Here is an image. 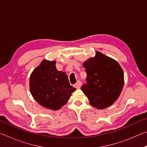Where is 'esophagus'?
I'll list each match as a JSON object with an SVG mask.
<instances>
[{
	"instance_id": "esophagus-1",
	"label": "esophagus",
	"mask_w": 147,
	"mask_h": 147,
	"mask_svg": "<svg viewBox=\"0 0 147 147\" xmlns=\"http://www.w3.org/2000/svg\"><path fill=\"white\" fill-rule=\"evenodd\" d=\"M80 86H81V82L80 81L77 82V83L74 85V87H75L76 89H80Z\"/></svg>"
}]
</instances>
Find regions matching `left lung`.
I'll use <instances>...</instances> for the list:
<instances>
[{"label":"left lung","mask_w":147,"mask_h":147,"mask_svg":"<svg viewBox=\"0 0 147 147\" xmlns=\"http://www.w3.org/2000/svg\"><path fill=\"white\" fill-rule=\"evenodd\" d=\"M86 84L81 89L92 106L99 109L110 106L120 95L124 86V73L120 65L112 58L96 52L94 58L83 63Z\"/></svg>","instance_id":"left-lung-1"}]
</instances>
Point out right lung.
<instances>
[{
    "mask_svg": "<svg viewBox=\"0 0 147 147\" xmlns=\"http://www.w3.org/2000/svg\"><path fill=\"white\" fill-rule=\"evenodd\" d=\"M55 61L43 60L32 72L30 89L35 100L45 108L57 110L65 105L76 90L67 74L58 71Z\"/></svg>",
    "mask_w": 147,
    "mask_h": 147,
    "instance_id": "1",
    "label": "right lung"
}]
</instances>
